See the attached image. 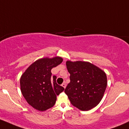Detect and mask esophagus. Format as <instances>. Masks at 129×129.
<instances>
[{
    "mask_svg": "<svg viewBox=\"0 0 129 129\" xmlns=\"http://www.w3.org/2000/svg\"><path fill=\"white\" fill-rule=\"evenodd\" d=\"M62 86H63V87L64 88H66V83H62Z\"/></svg>",
    "mask_w": 129,
    "mask_h": 129,
    "instance_id": "esophagus-1",
    "label": "esophagus"
}]
</instances>
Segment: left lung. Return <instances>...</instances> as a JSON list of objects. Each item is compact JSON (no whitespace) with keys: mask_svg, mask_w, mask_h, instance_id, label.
Masks as SVG:
<instances>
[{"mask_svg":"<svg viewBox=\"0 0 129 129\" xmlns=\"http://www.w3.org/2000/svg\"><path fill=\"white\" fill-rule=\"evenodd\" d=\"M70 82L65 89L73 106L89 111L100 103L107 86V77L101 69L88 62L67 61Z\"/></svg>","mask_w":129,"mask_h":129,"instance_id":"obj_1","label":"left lung"}]
</instances>
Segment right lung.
<instances>
[{"label": "right lung", "instance_id": "1", "mask_svg": "<svg viewBox=\"0 0 129 129\" xmlns=\"http://www.w3.org/2000/svg\"><path fill=\"white\" fill-rule=\"evenodd\" d=\"M62 58L40 59L33 63L20 78V88L26 101L33 108L44 111L54 106L57 96L64 88L56 83L51 69L62 63Z\"/></svg>", "mask_w": 129, "mask_h": 129}]
</instances>
